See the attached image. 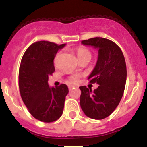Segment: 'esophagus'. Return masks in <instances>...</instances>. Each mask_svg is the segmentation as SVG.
Returning <instances> with one entry per match:
<instances>
[{"instance_id": "obj_1", "label": "esophagus", "mask_w": 147, "mask_h": 147, "mask_svg": "<svg viewBox=\"0 0 147 147\" xmlns=\"http://www.w3.org/2000/svg\"><path fill=\"white\" fill-rule=\"evenodd\" d=\"M73 88H74V85H68V89L69 90H71Z\"/></svg>"}]
</instances>
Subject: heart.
Returning a JSON list of instances; mask_svg holds the SVG:
<instances>
[{
  "mask_svg": "<svg viewBox=\"0 0 147 147\" xmlns=\"http://www.w3.org/2000/svg\"><path fill=\"white\" fill-rule=\"evenodd\" d=\"M76 54H77L79 59H83V58H85V57L91 58V56H92L90 51L89 49L84 47L78 48V49H76ZM79 79H80V76H79V75H74V76H71V77L69 78V80L71 82L76 83L79 81Z\"/></svg>",
  "mask_w": 147,
  "mask_h": 147,
  "instance_id": "b5f03b06",
  "label": "heart"
}]
</instances>
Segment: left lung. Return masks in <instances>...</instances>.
<instances>
[{"instance_id": "left-lung-1", "label": "left lung", "mask_w": 147, "mask_h": 147, "mask_svg": "<svg viewBox=\"0 0 147 147\" xmlns=\"http://www.w3.org/2000/svg\"><path fill=\"white\" fill-rule=\"evenodd\" d=\"M82 43L98 50L96 65L88 80L99 85L93 91L80 87V106L88 117L101 120L113 112L123 96L127 80L125 59L119 45L108 39L94 37Z\"/></svg>"}]
</instances>
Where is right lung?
<instances>
[{
  "mask_svg": "<svg viewBox=\"0 0 147 147\" xmlns=\"http://www.w3.org/2000/svg\"><path fill=\"white\" fill-rule=\"evenodd\" d=\"M65 45L49 41L34 42L26 49L20 62L18 76L20 96L28 112L40 121H55L63 112L67 86L61 84L51 88L48 80L55 71L56 54Z\"/></svg>",
  "mask_w": 147,
  "mask_h": 147,
  "instance_id": "obj_1",
  "label": "right lung"
}]
</instances>
